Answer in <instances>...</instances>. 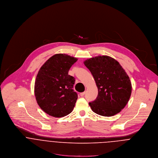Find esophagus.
Returning a JSON list of instances; mask_svg holds the SVG:
<instances>
[{
    "label": "esophagus",
    "mask_w": 158,
    "mask_h": 158,
    "mask_svg": "<svg viewBox=\"0 0 158 158\" xmlns=\"http://www.w3.org/2000/svg\"><path fill=\"white\" fill-rule=\"evenodd\" d=\"M85 93V91H84V92H82V93H80V96H81V97H83Z\"/></svg>",
    "instance_id": "obj_1"
}]
</instances>
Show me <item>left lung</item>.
Returning <instances> with one entry per match:
<instances>
[{"instance_id":"8db88e82","label":"left lung","mask_w":158,"mask_h":158,"mask_svg":"<svg viewBox=\"0 0 158 158\" xmlns=\"http://www.w3.org/2000/svg\"><path fill=\"white\" fill-rule=\"evenodd\" d=\"M98 88L97 98L89 103L93 112L111 116L127 105L131 94L128 75L119 63L108 56H100L84 61Z\"/></svg>"}]
</instances>
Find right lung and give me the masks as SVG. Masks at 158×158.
<instances>
[{
    "label": "right lung",
    "instance_id": "1",
    "mask_svg": "<svg viewBox=\"0 0 158 158\" xmlns=\"http://www.w3.org/2000/svg\"><path fill=\"white\" fill-rule=\"evenodd\" d=\"M77 58L65 54L50 57L40 68L35 82V95L41 109L61 118L70 114L78 98L74 91L75 78L69 75Z\"/></svg>",
    "mask_w": 158,
    "mask_h": 158
}]
</instances>
